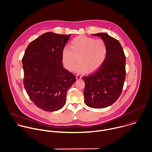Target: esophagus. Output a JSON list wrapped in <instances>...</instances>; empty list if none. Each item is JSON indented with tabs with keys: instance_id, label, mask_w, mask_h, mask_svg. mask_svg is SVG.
Here are the masks:
<instances>
[{
	"instance_id": "1",
	"label": "esophagus",
	"mask_w": 152,
	"mask_h": 152,
	"mask_svg": "<svg viewBox=\"0 0 152 152\" xmlns=\"http://www.w3.org/2000/svg\"><path fill=\"white\" fill-rule=\"evenodd\" d=\"M76 77L77 79H80L82 78V76H80L79 75H76Z\"/></svg>"
}]
</instances>
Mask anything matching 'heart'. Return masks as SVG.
<instances>
[{
    "label": "heart",
    "mask_w": 152,
    "mask_h": 152,
    "mask_svg": "<svg viewBox=\"0 0 152 152\" xmlns=\"http://www.w3.org/2000/svg\"><path fill=\"white\" fill-rule=\"evenodd\" d=\"M107 51V44L103 39L79 36L71 41L70 47L63 48V60L68 70H72L79 61L76 71L80 73L86 70L92 72L103 64Z\"/></svg>",
    "instance_id": "obj_1"
}]
</instances>
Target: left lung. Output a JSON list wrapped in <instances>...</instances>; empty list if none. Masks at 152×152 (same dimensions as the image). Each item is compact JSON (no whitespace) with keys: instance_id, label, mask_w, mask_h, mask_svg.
<instances>
[{"instance_id":"left-lung-1","label":"left lung","mask_w":152,"mask_h":152,"mask_svg":"<svg viewBox=\"0 0 152 152\" xmlns=\"http://www.w3.org/2000/svg\"><path fill=\"white\" fill-rule=\"evenodd\" d=\"M107 44L106 58L98 70L83 76L85 102L93 108H104L114 104L121 95L126 79V56L120 42L106 33L94 34Z\"/></svg>"}]
</instances>
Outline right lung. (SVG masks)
Instances as JSON below:
<instances>
[{
    "mask_svg": "<svg viewBox=\"0 0 152 152\" xmlns=\"http://www.w3.org/2000/svg\"><path fill=\"white\" fill-rule=\"evenodd\" d=\"M70 34H43L28 45L22 58L23 86L33 103L45 111L65 104L76 76L63 67V50Z\"/></svg>",
    "mask_w": 152,
    "mask_h": 152,
    "instance_id": "1",
    "label": "right lung"
}]
</instances>
